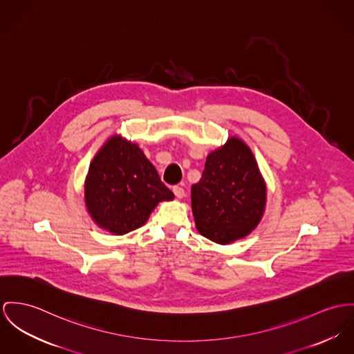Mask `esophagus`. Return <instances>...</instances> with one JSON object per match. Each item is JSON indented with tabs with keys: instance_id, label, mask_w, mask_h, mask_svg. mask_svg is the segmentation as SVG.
I'll return each mask as SVG.
<instances>
[{
	"instance_id": "esophagus-1",
	"label": "esophagus",
	"mask_w": 354,
	"mask_h": 354,
	"mask_svg": "<svg viewBox=\"0 0 354 354\" xmlns=\"http://www.w3.org/2000/svg\"><path fill=\"white\" fill-rule=\"evenodd\" d=\"M172 191H174V194H175L176 198H183V196H185V190H183V187H180V186H175V187L172 189Z\"/></svg>"
}]
</instances>
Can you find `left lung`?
<instances>
[{"label":"left lung","mask_w":354,"mask_h":354,"mask_svg":"<svg viewBox=\"0 0 354 354\" xmlns=\"http://www.w3.org/2000/svg\"><path fill=\"white\" fill-rule=\"evenodd\" d=\"M267 189L259 165L243 140L230 137L213 151L202 178L191 187L198 232L217 244L244 239L260 222Z\"/></svg>","instance_id":"8db88e82"}]
</instances>
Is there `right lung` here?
Listing matches in <instances>:
<instances>
[{"label": "right lung", "mask_w": 354, "mask_h": 354, "mask_svg": "<svg viewBox=\"0 0 354 354\" xmlns=\"http://www.w3.org/2000/svg\"><path fill=\"white\" fill-rule=\"evenodd\" d=\"M174 192L135 142L110 137L94 156L84 182V202L94 222L114 234L142 226Z\"/></svg>", "instance_id": "1"}]
</instances>
